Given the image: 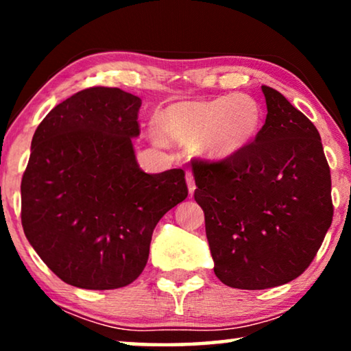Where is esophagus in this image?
Here are the masks:
<instances>
[{"instance_id":"1","label":"esophagus","mask_w":351,"mask_h":351,"mask_svg":"<svg viewBox=\"0 0 351 351\" xmlns=\"http://www.w3.org/2000/svg\"><path fill=\"white\" fill-rule=\"evenodd\" d=\"M186 181H187V187H189V193L192 195L195 192V189H197V186H195V178L192 175V171H186Z\"/></svg>"}]
</instances>
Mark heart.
I'll return each instance as SVG.
<instances>
[{"mask_svg":"<svg viewBox=\"0 0 351 351\" xmlns=\"http://www.w3.org/2000/svg\"><path fill=\"white\" fill-rule=\"evenodd\" d=\"M154 128L164 141L189 144L213 162L234 159L246 152L263 127V111L249 94L181 100L154 112Z\"/></svg>","mask_w":351,"mask_h":351,"instance_id":"1","label":"heart"}]
</instances>
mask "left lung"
I'll list each match as a JSON object with an SVG mask.
<instances>
[{
    "label": "left lung",
    "mask_w": 351,
    "mask_h": 351,
    "mask_svg": "<svg viewBox=\"0 0 351 351\" xmlns=\"http://www.w3.org/2000/svg\"><path fill=\"white\" fill-rule=\"evenodd\" d=\"M257 141L223 162L192 164L213 271L224 285L266 289L299 277L332 219L331 175L317 128L280 93L261 86Z\"/></svg>",
    "instance_id": "left-lung-1"
}]
</instances>
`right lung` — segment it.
I'll list each match as a JSON object with an SVG mask.
<instances>
[{
	"label": "right lung",
	"instance_id": "obj_1",
	"mask_svg": "<svg viewBox=\"0 0 351 351\" xmlns=\"http://www.w3.org/2000/svg\"><path fill=\"white\" fill-rule=\"evenodd\" d=\"M141 99L79 91L35 130L21 180L26 239L57 277L83 289L127 287L144 271L159 219L187 198L181 169L145 173L132 139Z\"/></svg>",
	"mask_w": 351,
	"mask_h": 351
}]
</instances>
